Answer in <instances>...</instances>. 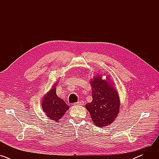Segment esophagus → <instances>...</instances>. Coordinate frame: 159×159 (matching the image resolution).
<instances>
[{
	"mask_svg": "<svg viewBox=\"0 0 159 159\" xmlns=\"http://www.w3.org/2000/svg\"><path fill=\"white\" fill-rule=\"evenodd\" d=\"M84 102L83 101H79L78 102L74 103V105H84Z\"/></svg>",
	"mask_w": 159,
	"mask_h": 159,
	"instance_id": "1",
	"label": "esophagus"
}]
</instances>
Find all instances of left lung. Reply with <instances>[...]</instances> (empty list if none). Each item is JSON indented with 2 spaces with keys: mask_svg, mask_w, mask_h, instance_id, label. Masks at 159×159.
Listing matches in <instances>:
<instances>
[{
  "mask_svg": "<svg viewBox=\"0 0 159 159\" xmlns=\"http://www.w3.org/2000/svg\"><path fill=\"white\" fill-rule=\"evenodd\" d=\"M101 75L94 76L90 81L93 101L85 104L94 123L99 127L111 124L119 113L120 101L118 93L110 79H102Z\"/></svg>",
  "mask_w": 159,
  "mask_h": 159,
  "instance_id": "left-lung-1",
  "label": "left lung"
}]
</instances>
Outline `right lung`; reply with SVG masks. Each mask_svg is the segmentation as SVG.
<instances>
[{"instance_id":"obj_1","label":"right lung","mask_w":159,"mask_h":159,"mask_svg":"<svg viewBox=\"0 0 159 159\" xmlns=\"http://www.w3.org/2000/svg\"><path fill=\"white\" fill-rule=\"evenodd\" d=\"M57 84L55 83L50 91L44 95L41 102L42 109L45 114L50 120L56 122L58 121L69 109V106L57 95L55 89Z\"/></svg>"}]
</instances>
